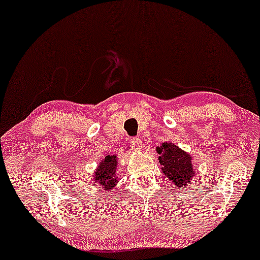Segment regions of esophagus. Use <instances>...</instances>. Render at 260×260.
<instances>
[{"instance_id":"34e87169","label":"esophagus","mask_w":260,"mask_h":260,"mask_svg":"<svg viewBox=\"0 0 260 260\" xmlns=\"http://www.w3.org/2000/svg\"><path fill=\"white\" fill-rule=\"evenodd\" d=\"M129 145L134 150H141L142 149V141L139 138H133L129 141Z\"/></svg>"}]
</instances>
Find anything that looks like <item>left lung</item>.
I'll use <instances>...</instances> for the list:
<instances>
[{"label": "left lung", "mask_w": 260, "mask_h": 260, "mask_svg": "<svg viewBox=\"0 0 260 260\" xmlns=\"http://www.w3.org/2000/svg\"><path fill=\"white\" fill-rule=\"evenodd\" d=\"M157 153L160 154L158 162L165 175L177 188L187 187L195 176L190 155L170 142L162 143L161 147H157Z\"/></svg>", "instance_id": "1"}]
</instances>
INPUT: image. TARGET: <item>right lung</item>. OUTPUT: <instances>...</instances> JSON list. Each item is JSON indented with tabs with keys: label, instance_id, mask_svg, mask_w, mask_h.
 <instances>
[{
	"label": "right lung",
	"instance_id": "right-lung-1",
	"mask_svg": "<svg viewBox=\"0 0 260 260\" xmlns=\"http://www.w3.org/2000/svg\"><path fill=\"white\" fill-rule=\"evenodd\" d=\"M115 167H117V156L108 155L99 165V168L95 170L94 181L103 188H105V190H110L117 184L118 179Z\"/></svg>",
	"mask_w": 260,
	"mask_h": 260
}]
</instances>
